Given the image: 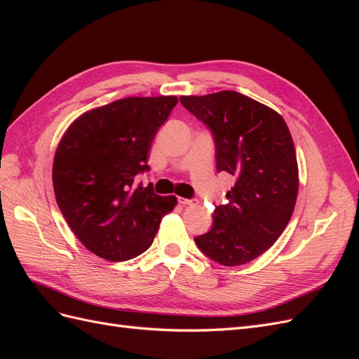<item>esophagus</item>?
I'll return each instance as SVG.
<instances>
[{
  "label": "esophagus",
  "instance_id": "34e87169",
  "mask_svg": "<svg viewBox=\"0 0 359 359\" xmlns=\"http://www.w3.org/2000/svg\"><path fill=\"white\" fill-rule=\"evenodd\" d=\"M178 202H180L181 205H184V206H187V205H194V202H193L191 199H186V198H178Z\"/></svg>",
  "mask_w": 359,
  "mask_h": 359
}]
</instances>
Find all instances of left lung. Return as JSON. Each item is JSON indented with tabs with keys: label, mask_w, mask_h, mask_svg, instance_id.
Masks as SVG:
<instances>
[{
	"label": "left lung",
	"mask_w": 359,
	"mask_h": 359,
	"mask_svg": "<svg viewBox=\"0 0 359 359\" xmlns=\"http://www.w3.org/2000/svg\"><path fill=\"white\" fill-rule=\"evenodd\" d=\"M181 103L211 128L217 170L235 178L229 203L217 206L211 231L194 241L215 262L244 265L278 240L295 210L299 177L287 124L236 91L181 95Z\"/></svg>",
	"instance_id": "8db88e82"
}]
</instances>
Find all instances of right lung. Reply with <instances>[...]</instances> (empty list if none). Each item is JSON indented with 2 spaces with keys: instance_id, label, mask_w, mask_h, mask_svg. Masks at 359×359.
Here are the masks:
<instances>
[{
  "instance_id": "add662e5",
  "label": "right lung",
  "mask_w": 359,
  "mask_h": 359,
  "mask_svg": "<svg viewBox=\"0 0 359 359\" xmlns=\"http://www.w3.org/2000/svg\"><path fill=\"white\" fill-rule=\"evenodd\" d=\"M177 95L126 97L78 116L53 157L57 203L78 240L95 256L123 262L153 244L175 196L153 186L135 187L149 170L157 130L177 106Z\"/></svg>"
}]
</instances>
